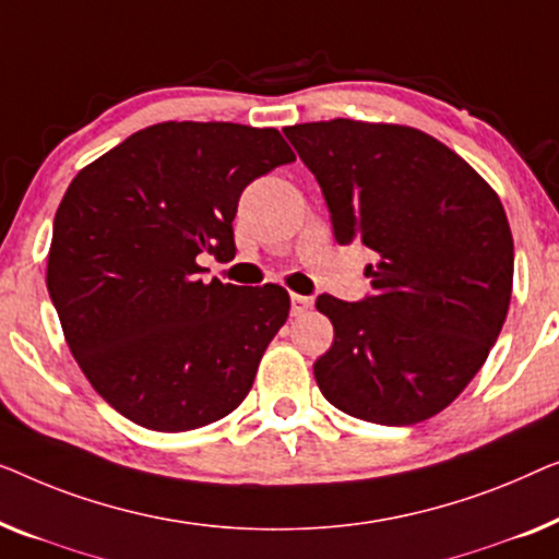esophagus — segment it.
Listing matches in <instances>:
<instances>
[{
    "instance_id": "1",
    "label": "esophagus",
    "mask_w": 559,
    "mask_h": 559,
    "mask_svg": "<svg viewBox=\"0 0 559 559\" xmlns=\"http://www.w3.org/2000/svg\"><path fill=\"white\" fill-rule=\"evenodd\" d=\"M309 309H311L309 296H298V294L290 296V313H294V317H304Z\"/></svg>"
}]
</instances>
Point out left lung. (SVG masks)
Instances as JSON below:
<instances>
[{
	"label": "left lung",
	"instance_id": "left-lung-1",
	"mask_svg": "<svg viewBox=\"0 0 559 559\" xmlns=\"http://www.w3.org/2000/svg\"><path fill=\"white\" fill-rule=\"evenodd\" d=\"M332 212L340 246L377 253L372 296L321 294L334 344L313 365L352 418L413 426L461 395L504 326L514 240L489 182L426 131L352 119L283 129Z\"/></svg>",
	"mask_w": 559,
	"mask_h": 559
}]
</instances>
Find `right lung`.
I'll use <instances>...</instances> for the list:
<instances>
[{
    "instance_id": "add662e5",
    "label": "right lung",
    "mask_w": 559,
    "mask_h": 559,
    "mask_svg": "<svg viewBox=\"0 0 559 559\" xmlns=\"http://www.w3.org/2000/svg\"><path fill=\"white\" fill-rule=\"evenodd\" d=\"M294 159L276 129L164 121L70 182L47 290L83 374L123 418L182 433L246 400L288 290L204 283L198 255L233 258L240 192Z\"/></svg>"
}]
</instances>
